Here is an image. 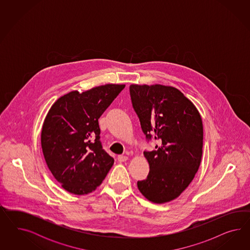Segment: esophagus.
<instances>
[{"mask_svg": "<svg viewBox=\"0 0 250 250\" xmlns=\"http://www.w3.org/2000/svg\"><path fill=\"white\" fill-rule=\"evenodd\" d=\"M117 159H118V161L119 162H125L128 158L126 157V156H123V155H119L118 157H117Z\"/></svg>", "mask_w": 250, "mask_h": 250, "instance_id": "34e87169", "label": "esophagus"}]
</instances>
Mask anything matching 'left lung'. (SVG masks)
Returning a JSON list of instances; mask_svg holds the SVG:
<instances>
[{"label": "left lung", "instance_id": "obj_1", "mask_svg": "<svg viewBox=\"0 0 250 250\" xmlns=\"http://www.w3.org/2000/svg\"><path fill=\"white\" fill-rule=\"evenodd\" d=\"M129 90L146 140L158 141L155 150L144 151L150 170L146 180L137 182V187L155 204L170 202L189 186L201 164L202 117L174 87L132 84Z\"/></svg>", "mask_w": 250, "mask_h": 250}]
</instances>
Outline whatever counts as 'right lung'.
<instances>
[{
	"label": "right lung",
	"mask_w": 250,
	"mask_h": 250,
	"mask_svg": "<svg viewBox=\"0 0 250 250\" xmlns=\"http://www.w3.org/2000/svg\"><path fill=\"white\" fill-rule=\"evenodd\" d=\"M125 85L105 84L58 99L45 116L41 146L46 165L68 192L96 189L114 165L100 141L98 119Z\"/></svg>",
	"instance_id": "obj_1"
}]
</instances>
